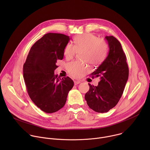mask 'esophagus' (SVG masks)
Here are the masks:
<instances>
[{
  "instance_id": "obj_1",
  "label": "esophagus",
  "mask_w": 150,
  "mask_h": 150,
  "mask_svg": "<svg viewBox=\"0 0 150 150\" xmlns=\"http://www.w3.org/2000/svg\"><path fill=\"white\" fill-rule=\"evenodd\" d=\"M81 83V81H74V84H75V85H78V84H79V83Z\"/></svg>"
}]
</instances>
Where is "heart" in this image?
<instances>
[{
  "label": "heart",
  "instance_id": "1",
  "mask_svg": "<svg viewBox=\"0 0 150 150\" xmlns=\"http://www.w3.org/2000/svg\"><path fill=\"white\" fill-rule=\"evenodd\" d=\"M74 45L68 43L63 50V54L68 59H72L78 52H81V59L92 65H98L106 58L109 45L103 38H98L92 33H85L75 37ZM69 74L75 78H81L89 71V68L83 63L73 61L66 66Z\"/></svg>",
  "mask_w": 150,
  "mask_h": 150
}]
</instances>
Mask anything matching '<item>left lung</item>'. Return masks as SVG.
I'll return each instance as SVG.
<instances>
[{
	"label": "left lung",
	"instance_id": "1",
	"mask_svg": "<svg viewBox=\"0 0 150 150\" xmlns=\"http://www.w3.org/2000/svg\"><path fill=\"white\" fill-rule=\"evenodd\" d=\"M108 42V57L91 75L100 76L97 86L88 83L85 99L89 108L98 113H106L117 104L129 76L126 57L120 42L113 36L105 37Z\"/></svg>",
	"mask_w": 150,
	"mask_h": 150
}]
</instances>
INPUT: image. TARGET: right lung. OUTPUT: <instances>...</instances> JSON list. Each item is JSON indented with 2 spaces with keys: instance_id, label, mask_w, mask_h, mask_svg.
<instances>
[{
  "instance_id": "right-lung-1",
  "label": "right lung",
  "mask_w": 150,
  "mask_h": 150,
  "mask_svg": "<svg viewBox=\"0 0 150 150\" xmlns=\"http://www.w3.org/2000/svg\"><path fill=\"white\" fill-rule=\"evenodd\" d=\"M69 36L47 33L31 47L23 67V76L27 93L42 111L54 113L65 104L74 81L68 76L54 75L57 60L63 58V50Z\"/></svg>"
}]
</instances>
